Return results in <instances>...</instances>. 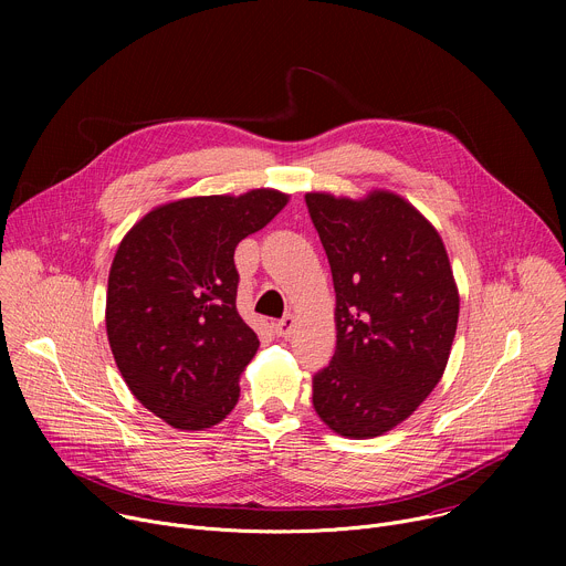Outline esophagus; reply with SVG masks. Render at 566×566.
Wrapping results in <instances>:
<instances>
[{"label":"esophagus","instance_id":"1","mask_svg":"<svg viewBox=\"0 0 566 566\" xmlns=\"http://www.w3.org/2000/svg\"><path fill=\"white\" fill-rule=\"evenodd\" d=\"M293 329H295V317L293 315H284L282 319L275 322V334L280 338H289L293 334Z\"/></svg>","mask_w":566,"mask_h":566}]
</instances>
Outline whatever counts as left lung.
Here are the masks:
<instances>
[{
  "label": "left lung",
  "instance_id": "8db88e82",
  "mask_svg": "<svg viewBox=\"0 0 566 566\" xmlns=\"http://www.w3.org/2000/svg\"><path fill=\"white\" fill-rule=\"evenodd\" d=\"M336 289V352L313 376V408L334 432L378 437L443 376L459 293L443 241L406 199L304 197Z\"/></svg>",
  "mask_w": 566,
  "mask_h": 566
}]
</instances>
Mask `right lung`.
I'll return each instance as SVG.
<instances>
[{"label":"right lung","instance_id":"add662e5","mask_svg":"<svg viewBox=\"0 0 566 566\" xmlns=\"http://www.w3.org/2000/svg\"><path fill=\"white\" fill-rule=\"evenodd\" d=\"M289 197H192L147 212L120 241L107 284V338L143 406L179 430L223 421L258 334L237 311L234 249Z\"/></svg>","mask_w":566,"mask_h":566}]
</instances>
